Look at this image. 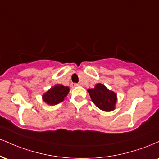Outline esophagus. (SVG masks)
<instances>
[{
	"mask_svg": "<svg viewBox=\"0 0 159 159\" xmlns=\"http://www.w3.org/2000/svg\"><path fill=\"white\" fill-rule=\"evenodd\" d=\"M80 84H75V83H72V84H71V86H72V87H78V86H79Z\"/></svg>",
	"mask_w": 159,
	"mask_h": 159,
	"instance_id": "34e87169",
	"label": "esophagus"
}]
</instances>
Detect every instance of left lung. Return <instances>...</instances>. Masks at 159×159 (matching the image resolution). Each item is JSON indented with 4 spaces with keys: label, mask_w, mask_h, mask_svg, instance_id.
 I'll use <instances>...</instances> for the list:
<instances>
[{
    "label": "left lung",
    "mask_w": 159,
    "mask_h": 159,
    "mask_svg": "<svg viewBox=\"0 0 159 159\" xmlns=\"http://www.w3.org/2000/svg\"><path fill=\"white\" fill-rule=\"evenodd\" d=\"M93 102L98 108L105 111H111L114 109L116 102V95L110 91L102 84H98L94 88L88 89Z\"/></svg>",
    "instance_id": "1"
}]
</instances>
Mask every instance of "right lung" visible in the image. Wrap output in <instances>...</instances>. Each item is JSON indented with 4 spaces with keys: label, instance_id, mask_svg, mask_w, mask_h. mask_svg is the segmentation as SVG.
<instances>
[{
    "label": "right lung",
    "instance_id": "obj_1",
    "mask_svg": "<svg viewBox=\"0 0 159 159\" xmlns=\"http://www.w3.org/2000/svg\"><path fill=\"white\" fill-rule=\"evenodd\" d=\"M69 88L63 85H55L43 96V101L48 105H54L61 102L69 93Z\"/></svg>",
    "mask_w": 159,
    "mask_h": 159
}]
</instances>
